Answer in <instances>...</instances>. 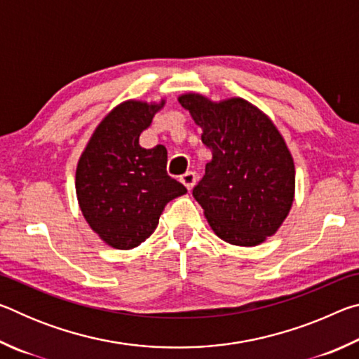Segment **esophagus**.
I'll return each mask as SVG.
<instances>
[{"label": "esophagus", "instance_id": "esophagus-1", "mask_svg": "<svg viewBox=\"0 0 359 359\" xmlns=\"http://www.w3.org/2000/svg\"><path fill=\"white\" fill-rule=\"evenodd\" d=\"M196 179H198V175L193 171H187L184 175H180V182L187 187V190H191L194 184H196Z\"/></svg>", "mask_w": 359, "mask_h": 359}]
</instances>
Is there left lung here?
<instances>
[{
  "instance_id": "1",
  "label": "left lung",
  "mask_w": 359,
  "mask_h": 359,
  "mask_svg": "<svg viewBox=\"0 0 359 359\" xmlns=\"http://www.w3.org/2000/svg\"><path fill=\"white\" fill-rule=\"evenodd\" d=\"M212 151L193 196L224 242L255 247L274 236L294 201V161L267 115L244 98L179 96Z\"/></svg>"
}]
</instances>
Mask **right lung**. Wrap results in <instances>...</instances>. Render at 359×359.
<instances>
[{
	"label": "right lung",
	"instance_id": "obj_1",
	"mask_svg": "<svg viewBox=\"0 0 359 359\" xmlns=\"http://www.w3.org/2000/svg\"><path fill=\"white\" fill-rule=\"evenodd\" d=\"M165 102H120L100 121L79 158V208L100 239L117 250H131L149 239L165 205L187 193L166 172L165 145H139L141 133Z\"/></svg>",
	"mask_w": 359,
	"mask_h": 359
}]
</instances>
